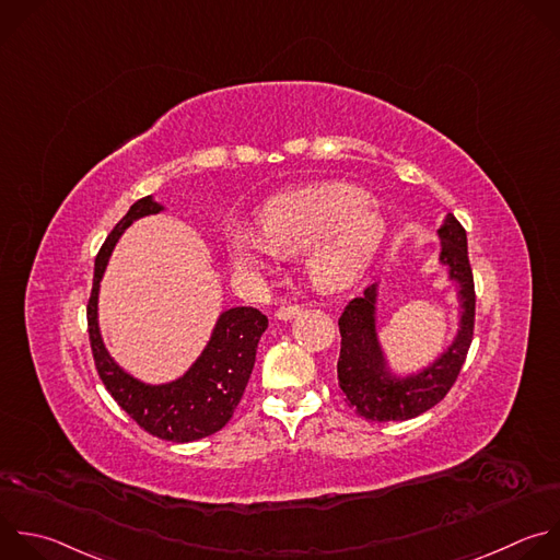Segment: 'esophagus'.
Segmentation results:
<instances>
[{
	"label": "esophagus",
	"mask_w": 560,
	"mask_h": 560,
	"mask_svg": "<svg viewBox=\"0 0 560 560\" xmlns=\"http://www.w3.org/2000/svg\"><path fill=\"white\" fill-rule=\"evenodd\" d=\"M301 310H303V307H301V305H296V303L281 305V307L277 310V318H281V320H290V318H294Z\"/></svg>",
	"instance_id": "obj_1"
}]
</instances>
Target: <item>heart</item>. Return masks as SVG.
<instances>
[{
	"label": "heart",
	"mask_w": 560,
	"mask_h": 560,
	"mask_svg": "<svg viewBox=\"0 0 560 560\" xmlns=\"http://www.w3.org/2000/svg\"><path fill=\"white\" fill-rule=\"evenodd\" d=\"M387 237V224L371 209V196L351 184H318L272 198L259 231L233 229L226 250L240 272L255 275L281 255H307V275L323 292L355 283Z\"/></svg>",
	"instance_id": "heart-1"
}]
</instances>
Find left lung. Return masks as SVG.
I'll return each mask as SVG.
<instances>
[{
    "label": "left lung",
    "instance_id": "obj_1",
    "mask_svg": "<svg viewBox=\"0 0 560 560\" xmlns=\"http://www.w3.org/2000/svg\"><path fill=\"white\" fill-rule=\"evenodd\" d=\"M438 233L442 237L440 261L448 266L451 279L459 285L462 325L453 345L429 369L402 381L389 376L376 336L378 285H369L362 296L351 299L338 318V387L345 402L364 420L402 422L435 407L455 385L470 349L475 329V281L468 261L466 231L455 215H448Z\"/></svg>",
    "mask_w": 560,
    "mask_h": 560
}]
</instances>
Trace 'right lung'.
Masks as SVG:
<instances>
[{
	"label": "right lung",
	"instance_id": "right-lung-1",
	"mask_svg": "<svg viewBox=\"0 0 560 560\" xmlns=\"http://www.w3.org/2000/svg\"><path fill=\"white\" fill-rule=\"evenodd\" d=\"M160 211L162 207L147 196L138 200L107 235L94 261L88 331L98 376L118 407L147 433L184 444L218 433L233 418L250 381L257 345L268 327V316L257 307L226 310L202 355L175 383L151 387L125 374L109 358L98 331V285L122 231L136 220Z\"/></svg>",
	"mask_w": 560,
	"mask_h": 560
}]
</instances>
